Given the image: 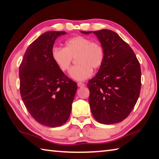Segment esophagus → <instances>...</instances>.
I'll list each match as a JSON object with an SVG mask.
<instances>
[{"label":"esophagus","mask_w":159,"mask_h":159,"mask_svg":"<svg viewBox=\"0 0 159 159\" xmlns=\"http://www.w3.org/2000/svg\"><path fill=\"white\" fill-rule=\"evenodd\" d=\"M77 85H78V87H79V88H83V87H84V86H85V84H84V83H81V82H79L77 83Z\"/></svg>","instance_id":"esophagus-1"}]
</instances>
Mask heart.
I'll return each instance as SVG.
<instances>
[{
  "label": "heart",
  "mask_w": 159,
  "mask_h": 159,
  "mask_svg": "<svg viewBox=\"0 0 159 159\" xmlns=\"http://www.w3.org/2000/svg\"><path fill=\"white\" fill-rule=\"evenodd\" d=\"M52 60L61 71L69 69L73 57H76V66L69 71V76L79 81L85 80L93 74V68L99 69L104 60V50L101 44L88 38L77 36L67 40L64 48H53Z\"/></svg>",
  "instance_id": "1"
}]
</instances>
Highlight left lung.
<instances>
[{
    "label": "left lung",
    "mask_w": 159,
    "mask_h": 159,
    "mask_svg": "<svg viewBox=\"0 0 159 159\" xmlns=\"http://www.w3.org/2000/svg\"><path fill=\"white\" fill-rule=\"evenodd\" d=\"M93 33L104 50V60L90 80L89 104L97 121L114 124L123 121L133 109L141 88L139 61L128 43L116 32L102 29Z\"/></svg>",
    "instance_id": "8db88e82"
}]
</instances>
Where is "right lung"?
Returning <instances> with one entry per match:
<instances>
[{
	"instance_id": "add662e5",
	"label": "right lung",
	"mask_w": 159,
	"mask_h": 159,
	"mask_svg": "<svg viewBox=\"0 0 159 159\" xmlns=\"http://www.w3.org/2000/svg\"><path fill=\"white\" fill-rule=\"evenodd\" d=\"M65 31H48L28 47L20 66V94L29 114L37 122L55 128L66 122L77 90L52 60L55 40Z\"/></svg>"
}]
</instances>
